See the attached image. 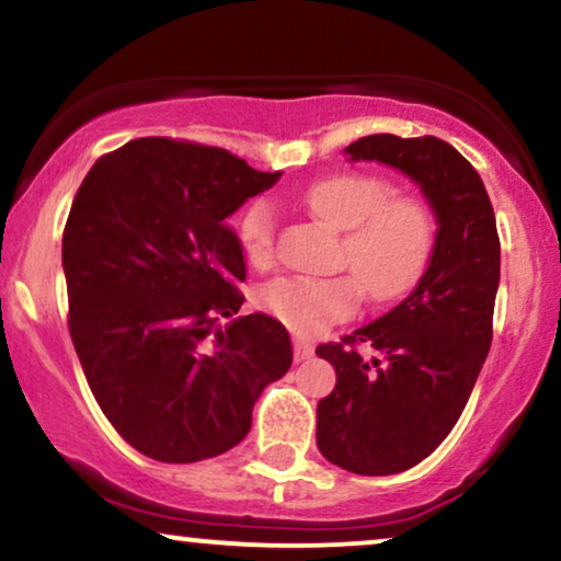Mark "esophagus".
I'll list each match as a JSON object with an SVG mask.
<instances>
[{
  "label": "esophagus",
  "instance_id": "1",
  "mask_svg": "<svg viewBox=\"0 0 561 561\" xmlns=\"http://www.w3.org/2000/svg\"><path fill=\"white\" fill-rule=\"evenodd\" d=\"M308 358H313V345L302 343V340H295V362L302 364L308 362Z\"/></svg>",
  "mask_w": 561,
  "mask_h": 561
}]
</instances>
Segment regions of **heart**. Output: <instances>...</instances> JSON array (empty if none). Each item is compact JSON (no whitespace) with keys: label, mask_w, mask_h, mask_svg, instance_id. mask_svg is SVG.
I'll use <instances>...</instances> for the list:
<instances>
[{"label":"heart","mask_w":561,"mask_h":561,"mask_svg":"<svg viewBox=\"0 0 561 561\" xmlns=\"http://www.w3.org/2000/svg\"><path fill=\"white\" fill-rule=\"evenodd\" d=\"M390 184L369 173H334L308 186L306 205L334 231H345L343 263L356 279L279 276L261 289V306L298 334H319L347 319L358 293L388 302L420 279L435 244V221L414 197H390ZM250 261L272 255V210L253 203L240 218Z\"/></svg>","instance_id":"1"}]
</instances>
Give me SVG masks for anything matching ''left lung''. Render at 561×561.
<instances>
[{
	"label": "left lung",
	"instance_id": "8db88e82",
	"mask_svg": "<svg viewBox=\"0 0 561 561\" xmlns=\"http://www.w3.org/2000/svg\"><path fill=\"white\" fill-rule=\"evenodd\" d=\"M343 152L409 176L437 227L416 287L345 343L317 347L337 375L317 405L319 450L347 472L377 478L420 465L459 422L491 351L501 244L480 173L448 141L371 134Z\"/></svg>",
	"mask_w": 561,
	"mask_h": 561
}]
</instances>
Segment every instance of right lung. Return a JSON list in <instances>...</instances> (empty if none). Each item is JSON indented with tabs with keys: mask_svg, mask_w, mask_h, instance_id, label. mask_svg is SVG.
<instances>
[{
	"mask_svg": "<svg viewBox=\"0 0 561 561\" xmlns=\"http://www.w3.org/2000/svg\"><path fill=\"white\" fill-rule=\"evenodd\" d=\"M279 176L218 147L147 137L96 160L76 192L62 234L70 337L100 409L150 459L234 448L293 364L282 321L234 319L244 259L227 227Z\"/></svg>",
	"mask_w": 561,
	"mask_h": 561,
	"instance_id": "right-lung-1",
	"label": "right lung"
}]
</instances>
